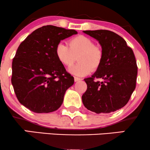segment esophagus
Wrapping results in <instances>:
<instances>
[{"mask_svg": "<svg viewBox=\"0 0 150 150\" xmlns=\"http://www.w3.org/2000/svg\"><path fill=\"white\" fill-rule=\"evenodd\" d=\"M74 80H75V82H77V81H80V80H81V79H80V78H79V77H74Z\"/></svg>", "mask_w": 150, "mask_h": 150, "instance_id": "1", "label": "esophagus"}]
</instances>
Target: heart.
Segmentation results:
<instances>
[{
    "label": "heart",
    "mask_w": 150,
    "mask_h": 150,
    "mask_svg": "<svg viewBox=\"0 0 150 150\" xmlns=\"http://www.w3.org/2000/svg\"><path fill=\"white\" fill-rule=\"evenodd\" d=\"M58 61L67 68H70L76 61L79 63L70 70L77 76H85L92 70L95 71L101 65L103 53L101 50L94 46L92 39L80 35L68 41V47L60 43L56 47Z\"/></svg>",
    "instance_id": "obj_1"
}]
</instances>
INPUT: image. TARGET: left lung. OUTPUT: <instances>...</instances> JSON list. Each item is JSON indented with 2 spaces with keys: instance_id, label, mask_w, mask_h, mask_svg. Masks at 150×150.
<instances>
[{
  "instance_id": "1",
  "label": "left lung",
  "mask_w": 150,
  "mask_h": 150,
  "mask_svg": "<svg viewBox=\"0 0 150 150\" xmlns=\"http://www.w3.org/2000/svg\"><path fill=\"white\" fill-rule=\"evenodd\" d=\"M99 42L103 53L101 65L91 77L82 96L84 106L96 113H109L123 108L135 90L137 67L132 49L120 36L108 30H87ZM97 78L102 82L95 81Z\"/></svg>"
}]
</instances>
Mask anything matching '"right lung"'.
I'll return each instance as SVG.
<instances>
[{"mask_svg":"<svg viewBox=\"0 0 150 150\" xmlns=\"http://www.w3.org/2000/svg\"><path fill=\"white\" fill-rule=\"evenodd\" d=\"M77 32L53 25L34 30L19 46L12 64L11 82L18 101L33 112L50 113L63 104L74 77L58 61L56 47Z\"/></svg>","mask_w":150,"mask_h":150,"instance_id":"add662e5","label":"right lung"}]
</instances>
